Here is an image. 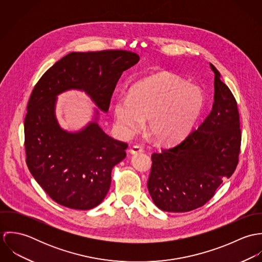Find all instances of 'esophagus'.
Listing matches in <instances>:
<instances>
[{"label": "esophagus", "mask_w": 262, "mask_h": 262, "mask_svg": "<svg viewBox=\"0 0 262 262\" xmlns=\"http://www.w3.org/2000/svg\"><path fill=\"white\" fill-rule=\"evenodd\" d=\"M129 152H130L131 154H137V153L143 152V148H142L140 145H134V146H132V147L130 148Z\"/></svg>", "instance_id": "1"}]
</instances>
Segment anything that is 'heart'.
<instances>
[{"mask_svg":"<svg viewBox=\"0 0 262 262\" xmlns=\"http://www.w3.org/2000/svg\"><path fill=\"white\" fill-rule=\"evenodd\" d=\"M206 96L194 84L169 73H158L134 83L113 104L115 126L123 136L139 131L147 118L150 134L160 143L184 138L204 110Z\"/></svg>","mask_w":262,"mask_h":262,"instance_id":"1","label":"heart"}]
</instances>
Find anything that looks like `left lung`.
<instances>
[{"instance_id":"1","label":"left lung","mask_w":262,"mask_h":262,"mask_svg":"<svg viewBox=\"0 0 262 262\" xmlns=\"http://www.w3.org/2000/svg\"><path fill=\"white\" fill-rule=\"evenodd\" d=\"M212 111L180 143L152 154L147 187L165 212L184 213L204 206L238 163L241 130L237 103L218 70Z\"/></svg>"}]
</instances>
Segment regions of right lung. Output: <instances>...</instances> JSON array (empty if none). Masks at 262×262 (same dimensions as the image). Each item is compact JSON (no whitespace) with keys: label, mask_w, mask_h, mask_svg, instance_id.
<instances>
[{"label":"right lung","mask_w":262,"mask_h":262,"mask_svg":"<svg viewBox=\"0 0 262 262\" xmlns=\"http://www.w3.org/2000/svg\"><path fill=\"white\" fill-rule=\"evenodd\" d=\"M139 58L125 50L72 52L34 86L24 122L26 163L38 185L57 204L90 210L108 193L112 168L126 157L128 145L103 131L98 109L108 112L120 76ZM71 89L84 91L98 107L93 121L75 133L62 129L55 114L57 96Z\"/></svg>","instance_id":"add662e5"}]
</instances>
